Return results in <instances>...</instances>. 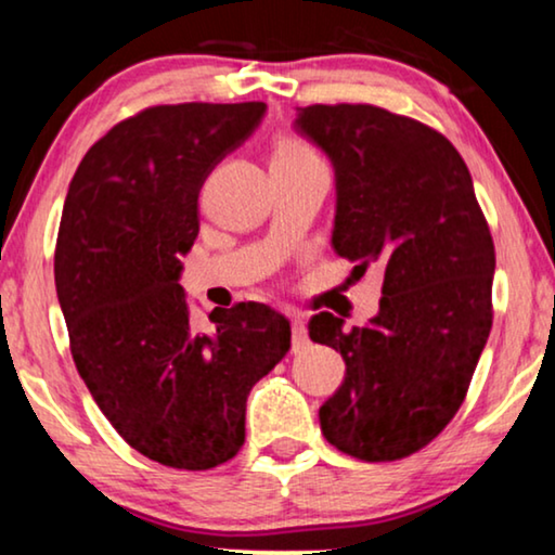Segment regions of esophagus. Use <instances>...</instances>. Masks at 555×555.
Listing matches in <instances>:
<instances>
[{
	"label": "esophagus",
	"mask_w": 555,
	"mask_h": 555,
	"mask_svg": "<svg viewBox=\"0 0 555 555\" xmlns=\"http://www.w3.org/2000/svg\"><path fill=\"white\" fill-rule=\"evenodd\" d=\"M308 346V328L300 315L293 318V351H302Z\"/></svg>",
	"instance_id": "obj_1"
}]
</instances>
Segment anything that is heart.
I'll list each match as a JSON object with an SVG mask.
<instances>
[{"label": "heart", "instance_id": "1", "mask_svg": "<svg viewBox=\"0 0 555 555\" xmlns=\"http://www.w3.org/2000/svg\"><path fill=\"white\" fill-rule=\"evenodd\" d=\"M318 158L310 143H306L298 135H280L275 141V151H272V164H300Z\"/></svg>", "mask_w": 555, "mask_h": 555}]
</instances>
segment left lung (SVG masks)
I'll list each match as a JSON object with an SVG mask.
<instances>
[{"instance_id":"left-lung-1","label":"left lung","mask_w":555,"mask_h":555,"mask_svg":"<svg viewBox=\"0 0 555 555\" xmlns=\"http://www.w3.org/2000/svg\"><path fill=\"white\" fill-rule=\"evenodd\" d=\"M336 169L333 249L382 262L378 315L344 328L328 310L310 338L346 376L321 406L323 437L363 462L427 447L467 397L492 328L495 245L457 149L420 120L369 103L308 105L295 120Z\"/></svg>"}]
</instances>
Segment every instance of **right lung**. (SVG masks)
Masks as SVG:
<instances>
[{"instance_id": "1", "label": "right lung", "mask_w": 555, "mask_h": 555, "mask_svg": "<svg viewBox=\"0 0 555 555\" xmlns=\"http://www.w3.org/2000/svg\"><path fill=\"white\" fill-rule=\"evenodd\" d=\"M262 101L151 105L98 139L67 189L55 287L78 374L143 457L211 469L245 444L253 386L291 351L262 302L215 308L196 333L179 285L211 169L264 116Z\"/></svg>"}]
</instances>
